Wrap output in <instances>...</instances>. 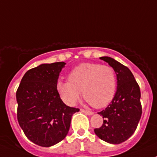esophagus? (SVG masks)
<instances>
[{
  "label": "esophagus",
  "instance_id": "1",
  "mask_svg": "<svg viewBox=\"0 0 157 157\" xmlns=\"http://www.w3.org/2000/svg\"><path fill=\"white\" fill-rule=\"evenodd\" d=\"M80 110H81L83 112H85L86 114H87V115H93V112H91V111H89V110H86V109H81Z\"/></svg>",
  "mask_w": 157,
  "mask_h": 157
}]
</instances>
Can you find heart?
<instances>
[{
	"label": "heart",
	"mask_w": 157,
	"mask_h": 157,
	"mask_svg": "<svg viewBox=\"0 0 157 157\" xmlns=\"http://www.w3.org/2000/svg\"><path fill=\"white\" fill-rule=\"evenodd\" d=\"M69 80L57 83L62 100L74 105L83 97L96 108H103L111 102L116 90V76L110 66L96 63H83L69 73Z\"/></svg>",
	"instance_id": "heart-1"
}]
</instances>
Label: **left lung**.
Masks as SVG:
<instances>
[{
  "label": "left lung",
  "mask_w": 157,
  "mask_h": 157,
  "mask_svg": "<svg viewBox=\"0 0 157 157\" xmlns=\"http://www.w3.org/2000/svg\"><path fill=\"white\" fill-rule=\"evenodd\" d=\"M115 71L117 90L111 103L98 112L104 118L94 132L101 140L112 144L127 140L134 133L142 114L140 90L131 71L110 57H101Z\"/></svg>",
  "instance_id": "1"
}]
</instances>
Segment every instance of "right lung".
<instances>
[{"label":"right lung","instance_id":"obj_1","mask_svg":"<svg viewBox=\"0 0 157 157\" xmlns=\"http://www.w3.org/2000/svg\"><path fill=\"white\" fill-rule=\"evenodd\" d=\"M64 62L42 64L29 70L17 90V120L33 143L48 147L68 133L72 115L80 111L66 105L57 90Z\"/></svg>","mask_w":157,"mask_h":157}]
</instances>
